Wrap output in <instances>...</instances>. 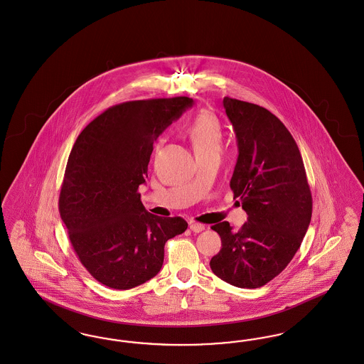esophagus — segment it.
<instances>
[{"mask_svg":"<svg viewBox=\"0 0 364 364\" xmlns=\"http://www.w3.org/2000/svg\"><path fill=\"white\" fill-rule=\"evenodd\" d=\"M190 230H191L193 232L198 234V232H201V231L205 230V225H204V224H200V223H190Z\"/></svg>","mask_w":364,"mask_h":364,"instance_id":"1","label":"esophagus"}]
</instances>
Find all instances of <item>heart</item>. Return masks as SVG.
Returning a JSON list of instances; mask_svg holds the SVG:
<instances>
[{
	"label": "heart",
	"instance_id": "1",
	"mask_svg": "<svg viewBox=\"0 0 364 364\" xmlns=\"http://www.w3.org/2000/svg\"><path fill=\"white\" fill-rule=\"evenodd\" d=\"M186 134L197 156L220 151L222 125L216 115L209 111H201L191 119L186 127Z\"/></svg>",
	"mask_w": 364,
	"mask_h": 364
}]
</instances>
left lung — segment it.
Listing matches in <instances>:
<instances>
[{
  "mask_svg": "<svg viewBox=\"0 0 364 364\" xmlns=\"http://www.w3.org/2000/svg\"><path fill=\"white\" fill-rule=\"evenodd\" d=\"M223 105L239 152L230 188L249 218L239 230L228 222L212 225L222 250L209 265L228 284L259 288L279 276L301 247L313 197L299 148L284 124L254 103L225 96Z\"/></svg>",
  "mask_w": 364,
  "mask_h": 364,
  "instance_id": "obj_1",
  "label": "left lung"
}]
</instances>
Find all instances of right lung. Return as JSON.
<instances>
[{"mask_svg": "<svg viewBox=\"0 0 364 364\" xmlns=\"http://www.w3.org/2000/svg\"><path fill=\"white\" fill-rule=\"evenodd\" d=\"M193 105L188 96L109 107L81 132L66 163L58 208L73 250L99 283L130 289L155 277L182 218L144 208L139 186L159 134Z\"/></svg>", "mask_w": 364, "mask_h": 364, "instance_id": "add662e5", "label": "right lung"}]
</instances>
